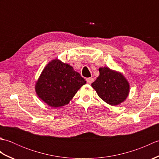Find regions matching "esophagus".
I'll return each mask as SVG.
<instances>
[{"label": "esophagus", "mask_w": 159, "mask_h": 159, "mask_svg": "<svg viewBox=\"0 0 159 159\" xmlns=\"http://www.w3.org/2000/svg\"><path fill=\"white\" fill-rule=\"evenodd\" d=\"M86 80H87V83L88 84H92L93 82V79L92 77H89V78H87L86 79Z\"/></svg>", "instance_id": "1"}]
</instances>
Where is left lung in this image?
Instances as JSON below:
<instances>
[{"label": "left lung", "instance_id": "1", "mask_svg": "<svg viewBox=\"0 0 159 159\" xmlns=\"http://www.w3.org/2000/svg\"><path fill=\"white\" fill-rule=\"evenodd\" d=\"M100 75L92 84L93 88L104 102L116 106L124 102L129 93V84L122 74L100 67Z\"/></svg>", "mask_w": 159, "mask_h": 159}]
</instances>
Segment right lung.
<instances>
[{
    "mask_svg": "<svg viewBox=\"0 0 159 159\" xmlns=\"http://www.w3.org/2000/svg\"><path fill=\"white\" fill-rule=\"evenodd\" d=\"M85 83V80L72 66L55 59L42 71L35 91L43 102L56 108L68 104Z\"/></svg>",
    "mask_w": 159,
    "mask_h": 159,
    "instance_id": "1",
    "label": "right lung"
}]
</instances>
